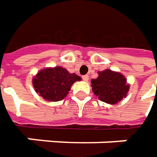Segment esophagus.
<instances>
[{
    "label": "esophagus",
    "instance_id": "esophagus-1",
    "mask_svg": "<svg viewBox=\"0 0 157 157\" xmlns=\"http://www.w3.org/2000/svg\"><path fill=\"white\" fill-rule=\"evenodd\" d=\"M82 79H83L84 81H88V79H89V76L88 75L82 76Z\"/></svg>",
    "mask_w": 157,
    "mask_h": 157
}]
</instances>
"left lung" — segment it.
<instances>
[{
	"label": "left lung",
	"instance_id": "left-lung-1",
	"mask_svg": "<svg viewBox=\"0 0 157 157\" xmlns=\"http://www.w3.org/2000/svg\"><path fill=\"white\" fill-rule=\"evenodd\" d=\"M93 92L101 101L116 104L127 96L129 86L127 79L119 72L105 70L99 72L96 79H92Z\"/></svg>",
	"mask_w": 157,
	"mask_h": 157
}]
</instances>
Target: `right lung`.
<instances>
[{
	"label": "right lung",
	"mask_w": 157,
	"mask_h": 157,
	"mask_svg": "<svg viewBox=\"0 0 157 157\" xmlns=\"http://www.w3.org/2000/svg\"><path fill=\"white\" fill-rule=\"evenodd\" d=\"M78 80L79 76L57 66L40 71L33 78V86L36 92L44 100L59 101L68 94L72 84Z\"/></svg>",
	"instance_id": "1"
}]
</instances>
